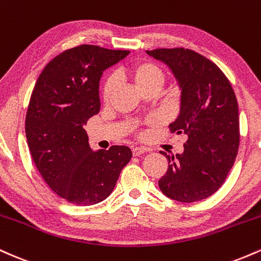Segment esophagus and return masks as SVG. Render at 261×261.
I'll return each mask as SVG.
<instances>
[{
    "label": "esophagus",
    "instance_id": "obj_1",
    "mask_svg": "<svg viewBox=\"0 0 261 261\" xmlns=\"http://www.w3.org/2000/svg\"><path fill=\"white\" fill-rule=\"evenodd\" d=\"M146 152L145 148H141V147H135L133 148V155L134 157H137V155L143 154Z\"/></svg>",
    "mask_w": 261,
    "mask_h": 261
}]
</instances>
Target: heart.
<instances>
[{
	"label": "heart",
	"instance_id": "heart-1",
	"mask_svg": "<svg viewBox=\"0 0 261 261\" xmlns=\"http://www.w3.org/2000/svg\"><path fill=\"white\" fill-rule=\"evenodd\" d=\"M128 79L134 81L135 85L142 93H146L151 89H160L163 86L164 76L163 70L151 61H137L130 66L126 70ZM114 91V80L108 77L101 89V98L104 101H108L112 97Z\"/></svg>",
	"mask_w": 261,
	"mask_h": 261
}]
</instances>
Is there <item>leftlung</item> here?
<instances>
[{
    "label": "left lung",
    "mask_w": 261,
    "mask_h": 261,
    "mask_svg": "<svg viewBox=\"0 0 261 261\" xmlns=\"http://www.w3.org/2000/svg\"><path fill=\"white\" fill-rule=\"evenodd\" d=\"M174 73L181 89L180 112L169 125L188 135L184 152L167 155L168 169L158 181L162 193L180 202L203 200L226 180L239 147L238 103L220 67L184 47L147 50Z\"/></svg>",
    "instance_id": "8db88e82"
}]
</instances>
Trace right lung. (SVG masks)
<instances>
[{"label": "right lung", "instance_id": "add662e5", "mask_svg": "<svg viewBox=\"0 0 261 261\" xmlns=\"http://www.w3.org/2000/svg\"><path fill=\"white\" fill-rule=\"evenodd\" d=\"M127 50L80 45L65 50L41 71L25 116L29 151L53 191L74 205L89 206L112 194L133 157L126 146L94 152L83 125L99 113V81Z\"/></svg>", "mask_w": 261, "mask_h": 261}]
</instances>
